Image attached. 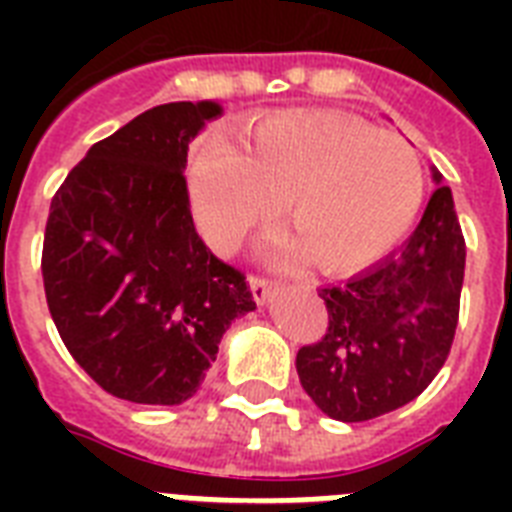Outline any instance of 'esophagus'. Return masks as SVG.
<instances>
[{
  "label": "esophagus",
  "instance_id": "1",
  "mask_svg": "<svg viewBox=\"0 0 512 512\" xmlns=\"http://www.w3.org/2000/svg\"><path fill=\"white\" fill-rule=\"evenodd\" d=\"M249 289H252V297H255L257 303H265V300H268V295H271L273 281L265 279V276H257V273H252V276H249Z\"/></svg>",
  "mask_w": 512,
  "mask_h": 512
}]
</instances>
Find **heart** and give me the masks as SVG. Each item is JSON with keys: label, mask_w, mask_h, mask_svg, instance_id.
Wrapping results in <instances>:
<instances>
[{"label": "heart", "mask_w": 512, "mask_h": 512, "mask_svg": "<svg viewBox=\"0 0 512 512\" xmlns=\"http://www.w3.org/2000/svg\"><path fill=\"white\" fill-rule=\"evenodd\" d=\"M196 215L217 247H233L287 201V228L324 271L377 260L420 212L425 172L409 140L329 111L265 119L239 148L212 140L193 156Z\"/></svg>", "instance_id": "1"}]
</instances>
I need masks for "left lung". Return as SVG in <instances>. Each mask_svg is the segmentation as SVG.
Returning <instances> with one entry per match:
<instances>
[{
	"label": "left lung",
	"mask_w": 512,
	"mask_h": 512,
	"mask_svg": "<svg viewBox=\"0 0 512 512\" xmlns=\"http://www.w3.org/2000/svg\"><path fill=\"white\" fill-rule=\"evenodd\" d=\"M462 276L465 236L449 185H438L404 247L319 292L327 332L297 350L313 404L332 420L364 422L420 396L452 350Z\"/></svg>",
	"instance_id": "left-lung-1"
}]
</instances>
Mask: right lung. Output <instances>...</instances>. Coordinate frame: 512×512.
Here are the masks:
<instances>
[{"mask_svg":"<svg viewBox=\"0 0 512 512\" xmlns=\"http://www.w3.org/2000/svg\"><path fill=\"white\" fill-rule=\"evenodd\" d=\"M220 106L164 103L98 140L68 172L44 228L47 308L74 361L132 404H183L233 319L247 276L196 233L188 143Z\"/></svg>","mask_w":512,"mask_h":512,"instance_id":"add662e5","label":"right lung"}]
</instances>
